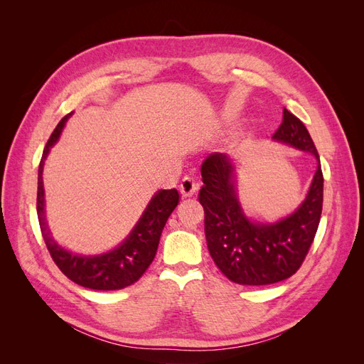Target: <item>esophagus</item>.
<instances>
[{
    "mask_svg": "<svg viewBox=\"0 0 364 364\" xmlns=\"http://www.w3.org/2000/svg\"><path fill=\"white\" fill-rule=\"evenodd\" d=\"M179 190L183 197H191L197 190H199V183H197L193 176H185L179 185Z\"/></svg>",
    "mask_w": 364,
    "mask_h": 364,
    "instance_id": "34e87169",
    "label": "esophagus"
}]
</instances>
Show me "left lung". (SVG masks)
<instances>
[{
	"instance_id": "8db88e82",
	"label": "left lung",
	"mask_w": 364,
	"mask_h": 364,
	"mask_svg": "<svg viewBox=\"0 0 364 364\" xmlns=\"http://www.w3.org/2000/svg\"><path fill=\"white\" fill-rule=\"evenodd\" d=\"M273 139L310 151L317 170L302 205L277 223H253L245 215L235 188V167L223 153L202 164L199 202L205 209L208 250L228 279L241 285H269L294 274L311 247L321 222L323 174L318 153L302 121L284 107Z\"/></svg>"
}]
</instances>
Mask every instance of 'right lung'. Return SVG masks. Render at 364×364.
Masks as SVG:
<instances>
[{
  "mask_svg": "<svg viewBox=\"0 0 364 364\" xmlns=\"http://www.w3.org/2000/svg\"><path fill=\"white\" fill-rule=\"evenodd\" d=\"M71 114L65 115L51 134L38 171V218L41 232L53 261L65 277L73 282L92 290H119L135 284L149 269L156 255L162 229L167 223L170 214L179 203V193L173 190H161L151 197L144 214L136 226L132 229L130 235L117 249L95 257L75 255L60 247L50 235L46 222V209H43V164L50 153V149L56 144L62 129Z\"/></svg>",
  "mask_w": 364,
  "mask_h": 364,
  "instance_id": "obj_1",
  "label": "right lung"
}]
</instances>
